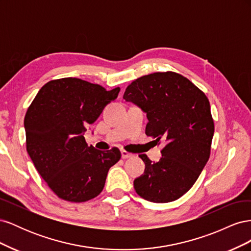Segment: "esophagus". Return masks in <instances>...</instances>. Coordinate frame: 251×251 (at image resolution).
I'll return each instance as SVG.
<instances>
[{"mask_svg":"<svg viewBox=\"0 0 251 251\" xmlns=\"http://www.w3.org/2000/svg\"><path fill=\"white\" fill-rule=\"evenodd\" d=\"M121 157H123L124 159H127V158L133 157V154L128 153V151H126V150H121Z\"/></svg>","mask_w":251,"mask_h":251,"instance_id":"34e87169","label":"esophagus"}]
</instances>
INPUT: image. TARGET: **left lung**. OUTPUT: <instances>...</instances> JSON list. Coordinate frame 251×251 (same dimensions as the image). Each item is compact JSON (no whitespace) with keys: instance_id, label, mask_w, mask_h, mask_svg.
Wrapping results in <instances>:
<instances>
[{"instance_id":"1","label":"left lung","mask_w":251,"mask_h":251,"mask_svg":"<svg viewBox=\"0 0 251 251\" xmlns=\"http://www.w3.org/2000/svg\"><path fill=\"white\" fill-rule=\"evenodd\" d=\"M124 100L147 113L146 134L160 144L162 158L151 162L141 154L146 169L134 180L141 198L168 203L187 193L210 156L215 124L208 98L194 83L176 72H155L133 80Z\"/></svg>"}]
</instances>
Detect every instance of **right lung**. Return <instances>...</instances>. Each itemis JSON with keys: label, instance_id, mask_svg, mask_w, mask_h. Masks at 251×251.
<instances>
[{"label": "right lung", "instance_id": "right-lung-1", "mask_svg": "<svg viewBox=\"0 0 251 251\" xmlns=\"http://www.w3.org/2000/svg\"><path fill=\"white\" fill-rule=\"evenodd\" d=\"M120 88L75 77L44 85L29 105L24 119L26 149L41 177L58 198L86 202L103 189L111 166L121 153L117 148L100 151L83 137L88 125L118 96Z\"/></svg>", "mask_w": 251, "mask_h": 251}]
</instances>
